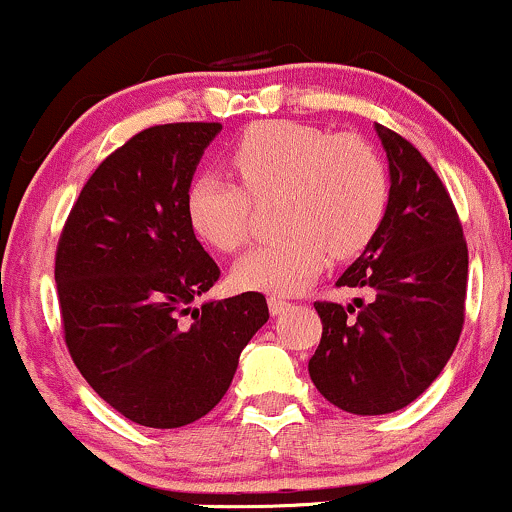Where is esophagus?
<instances>
[{
    "instance_id": "obj_1",
    "label": "esophagus",
    "mask_w": 512,
    "mask_h": 512,
    "mask_svg": "<svg viewBox=\"0 0 512 512\" xmlns=\"http://www.w3.org/2000/svg\"><path fill=\"white\" fill-rule=\"evenodd\" d=\"M269 313L272 315H279V313H284V310H289V301H284V298H279V296H269Z\"/></svg>"
}]
</instances>
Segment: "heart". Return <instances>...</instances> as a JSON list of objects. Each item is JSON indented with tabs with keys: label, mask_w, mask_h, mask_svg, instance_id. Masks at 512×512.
Returning a JSON list of instances; mask_svg holds the SVG:
<instances>
[{
	"label": "heart",
	"mask_w": 512,
	"mask_h": 512,
	"mask_svg": "<svg viewBox=\"0 0 512 512\" xmlns=\"http://www.w3.org/2000/svg\"><path fill=\"white\" fill-rule=\"evenodd\" d=\"M245 193L219 173L187 185L185 216L192 233L219 252H236L252 231V200L279 197L276 226L286 231L236 264L240 289L296 293L325 269L330 255L346 260L378 236L390 209L383 158L356 134L291 120L245 129L228 151Z\"/></svg>",
	"instance_id": "b5f03b06"
}]
</instances>
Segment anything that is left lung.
I'll list each match as a JSON object with an SVG mask.
<instances>
[{
  "instance_id": "8db88e82",
  "label": "left lung",
  "mask_w": 512,
  "mask_h": 512,
  "mask_svg": "<svg viewBox=\"0 0 512 512\" xmlns=\"http://www.w3.org/2000/svg\"><path fill=\"white\" fill-rule=\"evenodd\" d=\"M390 161V209L378 236L337 286L373 291L356 305L315 301L322 337L308 370L349 414L414 402L455 351L467 298V240L448 187L414 144L375 125Z\"/></svg>"
}]
</instances>
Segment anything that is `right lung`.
I'll list each match as a JSON object with an SVG mask.
<instances>
[{"label": "right lung", "instance_id": "add662e5", "mask_svg": "<svg viewBox=\"0 0 512 512\" xmlns=\"http://www.w3.org/2000/svg\"><path fill=\"white\" fill-rule=\"evenodd\" d=\"M221 122H170L127 139L81 190L55 252L64 344L129 421L180 428L226 395L264 322L262 293L192 308L221 269L185 216V192Z\"/></svg>", "mask_w": 512, "mask_h": 512}]
</instances>
